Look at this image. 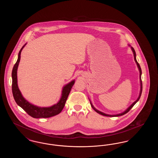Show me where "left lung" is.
Here are the masks:
<instances>
[{"label": "left lung", "mask_w": 158, "mask_h": 158, "mask_svg": "<svg viewBox=\"0 0 158 158\" xmlns=\"http://www.w3.org/2000/svg\"><path fill=\"white\" fill-rule=\"evenodd\" d=\"M131 50H132V51H133V54H134V58H135V63H136V64H137V67L139 68V72H140V94H139V97L137 99V100L135 101L131 105H130L128 108L125 111H124L123 113H120V114H116V115H109V114H105V113H102V112H101V111H98V110H97L94 106V105L92 104V103H91V102L90 101V105H91V106H92V108L97 112V113H98V114H101V115H104V116H107V117H118V116H121V115H124L125 114H126V113H127L131 108H132V107L134 106V105H135V103L139 100V99L140 98V97H141V95H142V79H141V76H142V69H141V68H140V64L138 63V62L137 61V60H136V54H135V49L131 47Z\"/></svg>", "instance_id": "8db88e82"}]
</instances>
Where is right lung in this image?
Returning <instances> with one entry per match:
<instances>
[{
	"label": "right lung",
	"mask_w": 158,
	"mask_h": 158,
	"mask_svg": "<svg viewBox=\"0 0 158 158\" xmlns=\"http://www.w3.org/2000/svg\"><path fill=\"white\" fill-rule=\"evenodd\" d=\"M25 45L26 44L23 45L22 48L20 50L18 54V60L16 61L12 72V89L15 102L28 115L35 118H49L56 115L61 113V111L63 109L66 101L68 99V96L69 95V93L75 81V80H73L68 83L67 85H66L65 86H64L61 92L62 94L60 101L56 104H54L50 107H40L30 103L23 97L21 91L18 88L17 82V69L21 59V53L23 48Z\"/></svg>",
	"instance_id": "obj_1"
}]
</instances>
